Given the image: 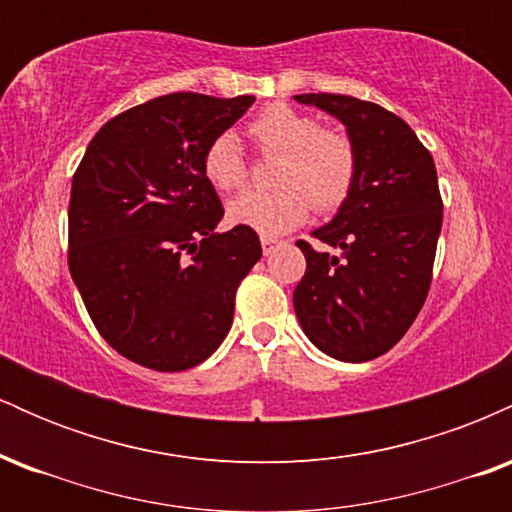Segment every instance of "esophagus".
<instances>
[{
	"instance_id": "1",
	"label": "esophagus",
	"mask_w": 512,
	"mask_h": 512,
	"mask_svg": "<svg viewBox=\"0 0 512 512\" xmlns=\"http://www.w3.org/2000/svg\"><path fill=\"white\" fill-rule=\"evenodd\" d=\"M281 245H284V243H281V240H276V238H267V236H262V252H264V255H274V252L276 250H279L281 248Z\"/></svg>"
}]
</instances>
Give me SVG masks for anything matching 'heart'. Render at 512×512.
Here are the masks:
<instances>
[{
	"mask_svg": "<svg viewBox=\"0 0 512 512\" xmlns=\"http://www.w3.org/2000/svg\"><path fill=\"white\" fill-rule=\"evenodd\" d=\"M262 156H279L272 182L276 192H248L228 204V219L260 236H284L301 226L310 204L320 214L339 209L351 195L358 173L356 146L320 117L276 103L260 110L248 125ZM204 178L219 192H236L248 182V161L236 134L221 132L202 156Z\"/></svg>",
	"mask_w": 512,
	"mask_h": 512,
	"instance_id": "b5f03b06",
	"label": "heart"
}]
</instances>
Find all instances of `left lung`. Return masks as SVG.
I'll return each instance as SVG.
<instances>
[{"instance_id": "obj_1", "label": "left lung", "mask_w": 512, "mask_h": 512, "mask_svg": "<svg viewBox=\"0 0 512 512\" xmlns=\"http://www.w3.org/2000/svg\"><path fill=\"white\" fill-rule=\"evenodd\" d=\"M342 120L356 146L351 195L313 236L337 252L298 240L305 276L293 308L317 349L346 363L387 354L407 334L431 289L443 199L431 151L407 122L378 103L339 93H301Z\"/></svg>"}]
</instances>
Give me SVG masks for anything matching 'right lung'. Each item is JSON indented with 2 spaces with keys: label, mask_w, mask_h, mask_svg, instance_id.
<instances>
[{
  "label": "right lung",
  "mask_w": 512,
  "mask_h": 512,
  "mask_svg": "<svg viewBox=\"0 0 512 512\" xmlns=\"http://www.w3.org/2000/svg\"><path fill=\"white\" fill-rule=\"evenodd\" d=\"M252 103L158 96L105 122L76 168L69 272L101 337L139 366L195 368L231 330L262 245L245 226L216 233L223 207L202 156Z\"/></svg>",
  "instance_id": "obj_1"
}]
</instances>
